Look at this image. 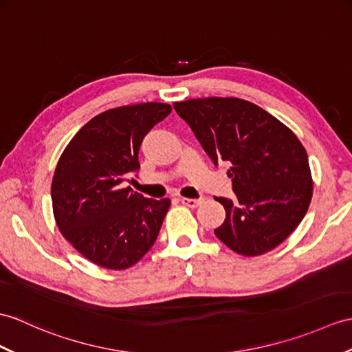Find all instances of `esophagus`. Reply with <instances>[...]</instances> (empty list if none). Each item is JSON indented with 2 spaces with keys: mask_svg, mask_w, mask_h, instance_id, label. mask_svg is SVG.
<instances>
[{
  "mask_svg": "<svg viewBox=\"0 0 352 352\" xmlns=\"http://www.w3.org/2000/svg\"><path fill=\"white\" fill-rule=\"evenodd\" d=\"M179 202L183 204L186 207H190V208H196L202 202V199H190V198H179Z\"/></svg>",
  "mask_w": 352,
  "mask_h": 352,
  "instance_id": "esophagus-1",
  "label": "esophagus"
}]
</instances>
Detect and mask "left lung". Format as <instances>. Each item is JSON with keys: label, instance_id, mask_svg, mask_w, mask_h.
Wrapping results in <instances>:
<instances>
[{"label": "left lung", "instance_id": "8db88e82", "mask_svg": "<svg viewBox=\"0 0 352 352\" xmlns=\"http://www.w3.org/2000/svg\"><path fill=\"white\" fill-rule=\"evenodd\" d=\"M207 156L231 165L235 198L225 207L217 239L244 256H256L287 240L312 199L307 153L298 138L259 106L236 97L174 103Z\"/></svg>", "mask_w": 352, "mask_h": 352}]
</instances>
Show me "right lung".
I'll return each instance as SVG.
<instances>
[{"label": "right lung", "instance_id": "1", "mask_svg": "<svg viewBox=\"0 0 352 352\" xmlns=\"http://www.w3.org/2000/svg\"><path fill=\"white\" fill-rule=\"evenodd\" d=\"M170 111L153 102L104 111L61 154L51 187L56 225L97 265L132 267L157 239L170 201L148 199L122 183L141 168L138 154L145 135Z\"/></svg>", "mask_w": 352, "mask_h": 352}]
</instances>
